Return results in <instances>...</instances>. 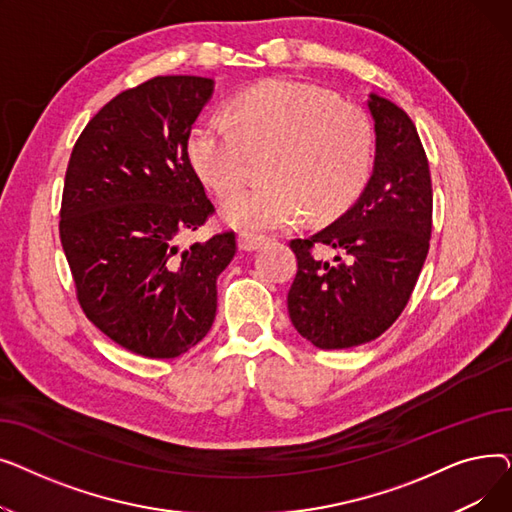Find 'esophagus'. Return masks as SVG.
<instances>
[{"mask_svg":"<svg viewBox=\"0 0 512 512\" xmlns=\"http://www.w3.org/2000/svg\"><path fill=\"white\" fill-rule=\"evenodd\" d=\"M263 242H265V238L259 236V234H253V232H240L238 234V247L242 251H255L263 245Z\"/></svg>","mask_w":512,"mask_h":512,"instance_id":"obj_1","label":"esophagus"}]
</instances>
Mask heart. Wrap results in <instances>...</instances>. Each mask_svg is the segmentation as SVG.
I'll list each match as a JSON object with an SVG mask.
<instances>
[{
    "label": "heart",
    "mask_w": 512,
    "mask_h": 512,
    "mask_svg": "<svg viewBox=\"0 0 512 512\" xmlns=\"http://www.w3.org/2000/svg\"><path fill=\"white\" fill-rule=\"evenodd\" d=\"M272 149L265 178L236 195L224 215L245 230H284L305 220L338 218L365 188L375 153L371 120L332 93L267 80L232 103V120H201L188 139L199 176L220 199L247 182L253 155Z\"/></svg>",
    "instance_id": "obj_1"
}]
</instances>
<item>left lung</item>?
<instances>
[{"mask_svg":"<svg viewBox=\"0 0 512 512\" xmlns=\"http://www.w3.org/2000/svg\"><path fill=\"white\" fill-rule=\"evenodd\" d=\"M375 166L359 201L309 238L290 240L297 276L292 326L317 348H351L382 336L407 307L432 236V176L417 128L392 101L369 95ZM320 251L334 248L330 262Z\"/></svg>","mask_w":512,"mask_h":512,"instance_id":"1","label":"left lung"}]
</instances>
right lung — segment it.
<instances>
[{"mask_svg": "<svg viewBox=\"0 0 512 512\" xmlns=\"http://www.w3.org/2000/svg\"><path fill=\"white\" fill-rule=\"evenodd\" d=\"M213 93L203 76H155L126 89L74 143L60 240L80 309L130 353L174 359L199 344L218 309V276L236 232L180 249L213 203L188 157L191 128Z\"/></svg>", "mask_w": 512, "mask_h": 512, "instance_id": "1", "label": "right lung"}]
</instances>
